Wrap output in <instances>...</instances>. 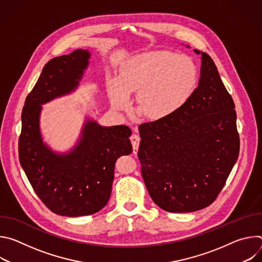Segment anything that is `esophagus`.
Here are the masks:
<instances>
[{
  "mask_svg": "<svg viewBox=\"0 0 262 262\" xmlns=\"http://www.w3.org/2000/svg\"><path fill=\"white\" fill-rule=\"evenodd\" d=\"M140 137L139 135L137 134H133L132 137H130V141H132V144H133V148H134V154L137 155L138 154V148H139V145H140Z\"/></svg>",
  "mask_w": 262,
  "mask_h": 262,
  "instance_id": "esophagus-1",
  "label": "esophagus"
}]
</instances>
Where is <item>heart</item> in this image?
Here are the masks:
<instances>
[{"label":"heart","mask_w":262,"mask_h":262,"mask_svg":"<svg viewBox=\"0 0 262 262\" xmlns=\"http://www.w3.org/2000/svg\"><path fill=\"white\" fill-rule=\"evenodd\" d=\"M198 68L185 55L154 51L138 55L120 68L119 79L112 82V104L127 105L129 93H138L142 113L155 120L167 118L180 110L195 93Z\"/></svg>","instance_id":"1"}]
</instances>
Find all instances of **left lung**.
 Returning <instances> with one entry per match:
<instances>
[{
    "label": "left lung",
    "instance_id": "8db88e82",
    "mask_svg": "<svg viewBox=\"0 0 262 262\" xmlns=\"http://www.w3.org/2000/svg\"><path fill=\"white\" fill-rule=\"evenodd\" d=\"M194 53L200 56L201 68L193 96L173 115L139 126L145 185L154 202L169 212L210 205L239 152L233 99L212 59Z\"/></svg>",
    "mask_w": 262,
    "mask_h": 262
}]
</instances>
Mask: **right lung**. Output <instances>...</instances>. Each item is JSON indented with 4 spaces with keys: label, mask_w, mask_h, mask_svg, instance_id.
I'll use <instances>...</instances> for the list:
<instances>
[{
    "label": "right lung",
    "mask_w": 262,
    "mask_h": 262,
    "mask_svg": "<svg viewBox=\"0 0 262 262\" xmlns=\"http://www.w3.org/2000/svg\"><path fill=\"white\" fill-rule=\"evenodd\" d=\"M90 59L88 50L79 49L48 62L21 113L20 166L37 196L53 212L65 216L89 215L102 209L111 196L117 159L133 152L128 126H103L89 116L66 151L54 150L43 139L42 105L76 91Z\"/></svg>",
    "instance_id": "add662e5"
}]
</instances>
